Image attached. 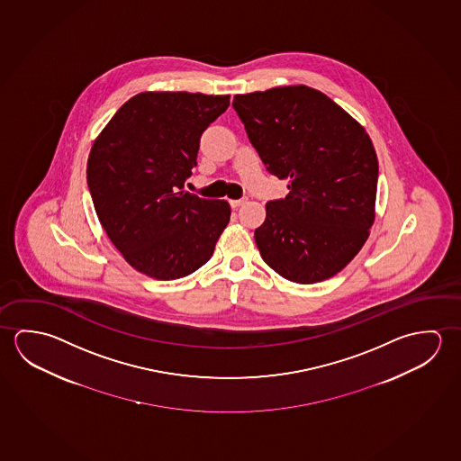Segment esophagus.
Wrapping results in <instances>:
<instances>
[{"label": "esophagus", "mask_w": 461, "mask_h": 461, "mask_svg": "<svg viewBox=\"0 0 461 461\" xmlns=\"http://www.w3.org/2000/svg\"><path fill=\"white\" fill-rule=\"evenodd\" d=\"M246 201H248L246 197H241V199H231V201H230V205H231L233 209H236V207H240V205L244 204Z\"/></svg>", "instance_id": "esophagus-1"}]
</instances>
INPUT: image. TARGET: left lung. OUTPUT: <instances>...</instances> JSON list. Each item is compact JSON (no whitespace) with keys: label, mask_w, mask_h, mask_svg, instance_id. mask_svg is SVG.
I'll list each match as a JSON object with an SVG mask.
<instances>
[{"label":"left lung","mask_w":461,"mask_h":461,"mask_svg":"<svg viewBox=\"0 0 461 461\" xmlns=\"http://www.w3.org/2000/svg\"><path fill=\"white\" fill-rule=\"evenodd\" d=\"M233 107L267 170L289 180L287 196L267 203L254 233L265 264L299 285L331 278L375 221L379 167L370 136L305 85L236 95Z\"/></svg>","instance_id":"obj_1"}]
</instances>
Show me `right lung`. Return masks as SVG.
I'll return each instance as SVG.
<instances>
[{
	"mask_svg": "<svg viewBox=\"0 0 461 461\" xmlns=\"http://www.w3.org/2000/svg\"><path fill=\"white\" fill-rule=\"evenodd\" d=\"M230 95L144 91L91 146L86 180L109 240L136 272L170 281L209 262L231 209L183 189L199 140Z\"/></svg>",
	"mask_w": 461,
	"mask_h": 461,
	"instance_id": "right-lung-1",
	"label": "right lung"
}]
</instances>
